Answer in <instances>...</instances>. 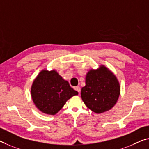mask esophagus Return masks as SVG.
I'll use <instances>...</instances> for the list:
<instances>
[{"mask_svg": "<svg viewBox=\"0 0 149 149\" xmlns=\"http://www.w3.org/2000/svg\"><path fill=\"white\" fill-rule=\"evenodd\" d=\"M74 89L75 91H77L78 93H80V91H81V88H80V87L79 86H75V87H74Z\"/></svg>", "mask_w": 149, "mask_h": 149, "instance_id": "obj_1", "label": "esophagus"}]
</instances>
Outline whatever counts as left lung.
<instances>
[{
	"label": "left lung",
	"instance_id": "8db88e82",
	"mask_svg": "<svg viewBox=\"0 0 149 149\" xmlns=\"http://www.w3.org/2000/svg\"><path fill=\"white\" fill-rule=\"evenodd\" d=\"M119 94L117 79L104 67L90 70L86 77V85L81 89V97L84 104L96 113L111 109L116 104Z\"/></svg>",
	"mask_w": 149,
	"mask_h": 149
}]
</instances>
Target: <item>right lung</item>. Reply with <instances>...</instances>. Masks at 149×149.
Instances as JSON below:
<instances>
[{
    "mask_svg": "<svg viewBox=\"0 0 149 149\" xmlns=\"http://www.w3.org/2000/svg\"><path fill=\"white\" fill-rule=\"evenodd\" d=\"M77 95V91L55 70L41 71L31 88L32 98L36 107L48 114L58 113L67 100Z\"/></svg>",
    "mask_w": 149,
    "mask_h": 149,
    "instance_id": "add662e5",
    "label": "right lung"
}]
</instances>
